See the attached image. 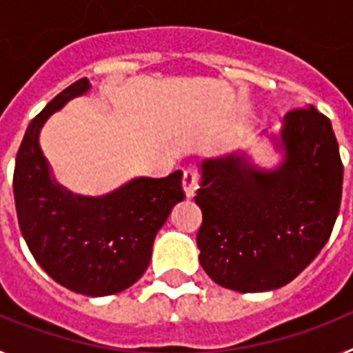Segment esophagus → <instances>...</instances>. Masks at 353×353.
I'll return each mask as SVG.
<instances>
[{
  "label": "esophagus",
  "instance_id": "34e87169",
  "mask_svg": "<svg viewBox=\"0 0 353 353\" xmlns=\"http://www.w3.org/2000/svg\"><path fill=\"white\" fill-rule=\"evenodd\" d=\"M199 187V173L192 168L183 171V192H185L187 198H192L196 194Z\"/></svg>",
  "mask_w": 353,
  "mask_h": 353
}]
</instances>
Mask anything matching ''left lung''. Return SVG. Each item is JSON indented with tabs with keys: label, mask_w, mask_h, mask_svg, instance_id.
I'll use <instances>...</instances> for the list:
<instances>
[{
	"label": "left lung",
	"mask_w": 353,
	"mask_h": 353,
	"mask_svg": "<svg viewBox=\"0 0 353 353\" xmlns=\"http://www.w3.org/2000/svg\"><path fill=\"white\" fill-rule=\"evenodd\" d=\"M281 164H252L245 152L201 161L196 242L214 283L240 293L293 281L327 244L339 214L343 164L334 130L313 105L283 118Z\"/></svg>",
	"instance_id": "obj_1"
}]
</instances>
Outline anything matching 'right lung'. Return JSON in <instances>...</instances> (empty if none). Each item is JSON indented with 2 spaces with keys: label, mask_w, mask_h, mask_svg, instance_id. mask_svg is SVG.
<instances>
[{
  "label": "right lung",
  "mask_w": 353,
  "mask_h": 353,
  "mask_svg": "<svg viewBox=\"0 0 353 353\" xmlns=\"http://www.w3.org/2000/svg\"><path fill=\"white\" fill-rule=\"evenodd\" d=\"M92 88L86 77L49 102L28 125L14 170L21 233L56 283L88 297L123 292L148 269L152 245L173 207L185 196L182 171L166 179L138 176L113 192L81 196L56 182L40 148L52 113Z\"/></svg>",
  "instance_id": "right-lung-1"
}]
</instances>
